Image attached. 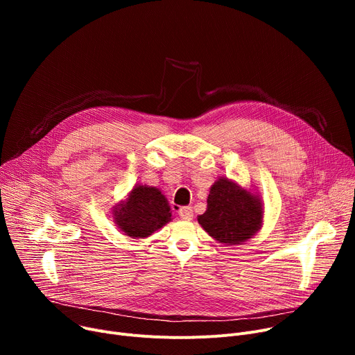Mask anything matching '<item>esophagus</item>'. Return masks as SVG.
Masks as SVG:
<instances>
[{
    "mask_svg": "<svg viewBox=\"0 0 355 355\" xmlns=\"http://www.w3.org/2000/svg\"><path fill=\"white\" fill-rule=\"evenodd\" d=\"M178 216H180V218H182V220H193L194 213H193V209H191V207H181V209L178 210Z\"/></svg>",
    "mask_w": 355,
    "mask_h": 355,
    "instance_id": "esophagus-1",
    "label": "esophagus"
}]
</instances>
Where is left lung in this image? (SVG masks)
Wrapping results in <instances>:
<instances>
[{"instance_id": "8db88e82", "label": "left lung", "mask_w": 355, "mask_h": 355, "mask_svg": "<svg viewBox=\"0 0 355 355\" xmlns=\"http://www.w3.org/2000/svg\"><path fill=\"white\" fill-rule=\"evenodd\" d=\"M262 214L260 200L221 178L210 189L207 210L198 216V223L221 243L240 245L260 229Z\"/></svg>"}]
</instances>
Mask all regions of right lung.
<instances>
[{"label": "right lung", "instance_id": "right-lung-1", "mask_svg": "<svg viewBox=\"0 0 355 355\" xmlns=\"http://www.w3.org/2000/svg\"><path fill=\"white\" fill-rule=\"evenodd\" d=\"M119 229L132 237H146L171 220L166 198L155 187L137 185L115 211Z\"/></svg>", "mask_w": 355, "mask_h": 355}]
</instances>
